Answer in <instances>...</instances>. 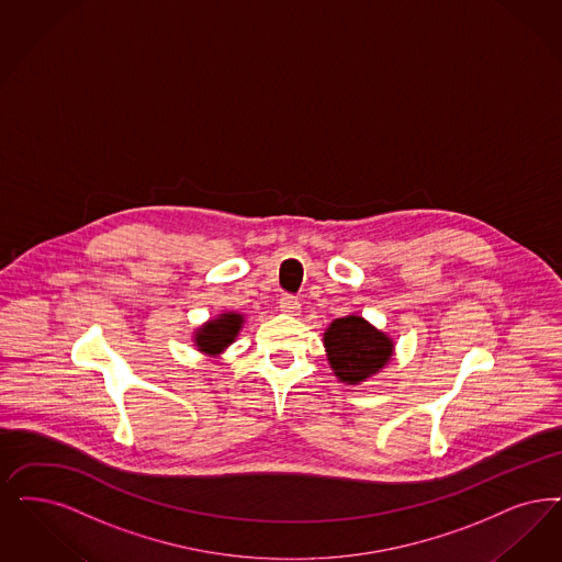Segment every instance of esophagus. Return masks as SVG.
<instances>
[{
  "label": "esophagus",
  "mask_w": 562,
  "mask_h": 562,
  "mask_svg": "<svg viewBox=\"0 0 562 562\" xmlns=\"http://www.w3.org/2000/svg\"><path fill=\"white\" fill-rule=\"evenodd\" d=\"M280 310H282L284 314L299 315V312H301V303H299L296 296L284 294V296L280 299Z\"/></svg>",
  "instance_id": "obj_1"
}]
</instances>
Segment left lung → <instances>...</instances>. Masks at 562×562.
<instances>
[{"mask_svg": "<svg viewBox=\"0 0 562 562\" xmlns=\"http://www.w3.org/2000/svg\"><path fill=\"white\" fill-rule=\"evenodd\" d=\"M326 358L338 381L358 386L393 360L395 342L361 315L335 319L324 333Z\"/></svg>", "mask_w": 562, "mask_h": 562, "instance_id": "8db88e82", "label": "left lung"}]
</instances>
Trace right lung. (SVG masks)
<instances>
[{
  "instance_id": "right-lung-1",
  "label": "right lung",
  "mask_w": 562,
  "mask_h": 562,
  "mask_svg": "<svg viewBox=\"0 0 562 562\" xmlns=\"http://www.w3.org/2000/svg\"><path fill=\"white\" fill-rule=\"evenodd\" d=\"M243 324L245 315L238 312H224L194 330V345L202 353L217 358L240 335Z\"/></svg>"
}]
</instances>
